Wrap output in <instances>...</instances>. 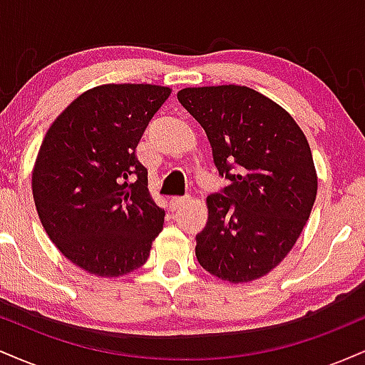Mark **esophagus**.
<instances>
[{"label": "esophagus", "instance_id": "1", "mask_svg": "<svg viewBox=\"0 0 365 365\" xmlns=\"http://www.w3.org/2000/svg\"><path fill=\"white\" fill-rule=\"evenodd\" d=\"M187 202H188V199H185V197H173V199L170 200L171 211H178V209H182Z\"/></svg>", "mask_w": 365, "mask_h": 365}]
</instances>
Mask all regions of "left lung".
I'll return each instance as SVG.
<instances>
[{
	"mask_svg": "<svg viewBox=\"0 0 365 365\" xmlns=\"http://www.w3.org/2000/svg\"><path fill=\"white\" fill-rule=\"evenodd\" d=\"M178 101L199 121L221 177L195 237L200 266L223 282L262 278L299 240L317 194L309 142L292 115L245 86L185 87Z\"/></svg>",
	"mask_w": 365,
	"mask_h": 365,
	"instance_id": "8db88e82",
	"label": "left lung"
}]
</instances>
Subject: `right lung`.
Instances as JSON below:
<instances>
[{"mask_svg": "<svg viewBox=\"0 0 365 365\" xmlns=\"http://www.w3.org/2000/svg\"><path fill=\"white\" fill-rule=\"evenodd\" d=\"M170 94L153 83L92 87L46 132L32 170L37 215L58 250L89 274L139 269L163 230L165 211L135 149Z\"/></svg>", "mask_w": 365, "mask_h": 365, "instance_id": "obj_1", "label": "right lung"}]
</instances>
